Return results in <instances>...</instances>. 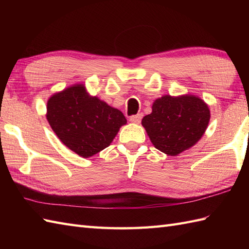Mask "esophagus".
I'll return each instance as SVG.
<instances>
[{
  "label": "esophagus",
  "mask_w": 249,
  "mask_h": 249,
  "mask_svg": "<svg viewBox=\"0 0 249 249\" xmlns=\"http://www.w3.org/2000/svg\"><path fill=\"white\" fill-rule=\"evenodd\" d=\"M141 119H142V114L139 113V114H135V115H131L129 118V121L131 122V123H136V124H139L141 122Z\"/></svg>",
  "instance_id": "34e87169"
}]
</instances>
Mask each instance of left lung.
<instances>
[{"label": "left lung", "instance_id": "1", "mask_svg": "<svg viewBox=\"0 0 249 249\" xmlns=\"http://www.w3.org/2000/svg\"><path fill=\"white\" fill-rule=\"evenodd\" d=\"M209 121L210 110L202 99L193 95H165L155 100L142 125L157 150L176 156L199 141Z\"/></svg>", "mask_w": 249, "mask_h": 249}]
</instances>
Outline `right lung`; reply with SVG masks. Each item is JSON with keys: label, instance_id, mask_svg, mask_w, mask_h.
Segmentation results:
<instances>
[{"label": "right lung", "instance_id": "right-lung-1", "mask_svg": "<svg viewBox=\"0 0 249 249\" xmlns=\"http://www.w3.org/2000/svg\"><path fill=\"white\" fill-rule=\"evenodd\" d=\"M47 120L63 143L84 158L109 146L121 126L126 124L120 110L89 96L82 84L51 96Z\"/></svg>", "mask_w": 249, "mask_h": 249}]
</instances>
